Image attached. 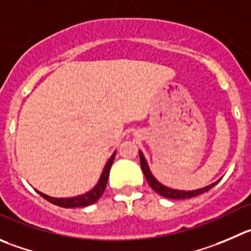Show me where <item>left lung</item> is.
Here are the masks:
<instances>
[{
  "label": "left lung",
  "instance_id": "1",
  "mask_svg": "<svg viewBox=\"0 0 251 251\" xmlns=\"http://www.w3.org/2000/svg\"><path fill=\"white\" fill-rule=\"evenodd\" d=\"M139 157H140V166H142V170L144 173L145 178H147L148 183L150 185V187L157 192L159 195L164 196L166 199H173V200H185V199H191V197H195V196H199L202 195V193L207 192V191L211 190L212 187L217 185L219 182L216 181L214 183H211V185L206 186V187H202L199 188V190H193V191H180V190H174V188H169L166 186L161 185L156 178L152 176V174L150 173V169L147 164V160H145L144 155H143L142 151H139Z\"/></svg>",
  "mask_w": 251,
  "mask_h": 251
}]
</instances>
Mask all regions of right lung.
<instances>
[{"mask_svg":"<svg viewBox=\"0 0 251 251\" xmlns=\"http://www.w3.org/2000/svg\"><path fill=\"white\" fill-rule=\"evenodd\" d=\"M114 156H116V151L113 152V155H112V156L108 159V161H107L106 166H104L103 169V173H102L97 185L95 186L91 191H88L87 193H85V195L76 196V197H71V199H55V197H50V196L44 195V193L39 192V191H38V193L42 196L43 199L49 201L50 203L64 207V208H74V207L90 206V204L99 201V199L102 196V193H103L104 188H106L107 181H108V176H109V170H111V166L112 164H113Z\"/></svg>","mask_w":251,"mask_h":251,"instance_id":"obj_1","label":"right lung"}]
</instances>
